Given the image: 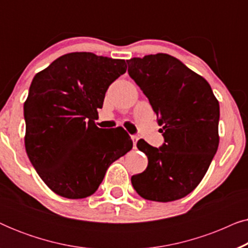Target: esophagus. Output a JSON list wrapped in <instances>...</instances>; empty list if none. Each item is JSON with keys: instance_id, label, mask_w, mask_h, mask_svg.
<instances>
[{"instance_id": "esophagus-1", "label": "esophagus", "mask_w": 248, "mask_h": 248, "mask_svg": "<svg viewBox=\"0 0 248 248\" xmlns=\"http://www.w3.org/2000/svg\"><path fill=\"white\" fill-rule=\"evenodd\" d=\"M131 139H132V141H133L134 148H137V142H138V140H139V137H138V135H132Z\"/></svg>"}]
</instances>
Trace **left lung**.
<instances>
[{
  "label": "left lung",
  "instance_id": "left-lung-1",
  "mask_svg": "<svg viewBox=\"0 0 248 248\" xmlns=\"http://www.w3.org/2000/svg\"><path fill=\"white\" fill-rule=\"evenodd\" d=\"M126 62L128 74L157 114L165 139L160 148L138 142L148 167L132 176V185L150 201L184 198L200 184L218 150L219 101L208 81L174 56L159 53Z\"/></svg>",
  "mask_w": 248,
  "mask_h": 248
}]
</instances>
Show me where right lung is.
Masks as SVG:
<instances>
[{
  "label": "right lung",
  "mask_w": 248,
  "mask_h": 248,
  "mask_svg": "<svg viewBox=\"0 0 248 248\" xmlns=\"http://www.w3.org/2000/svg\"><path fill=\"white\" fill-rule=\"evenodd\" d=\"M124 60L69 53L33 78L23 105L25 145L37 174L66 199L93 195L107 169L133 147L121 128L94 124L108 87L126 72Z\"/></svg>",
  "instance_id": "obj_1"
}]
</instances>
